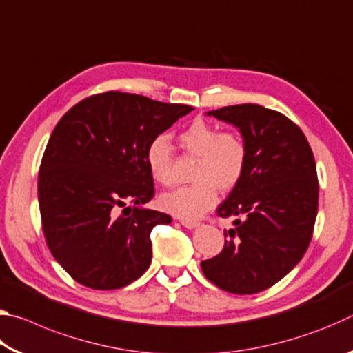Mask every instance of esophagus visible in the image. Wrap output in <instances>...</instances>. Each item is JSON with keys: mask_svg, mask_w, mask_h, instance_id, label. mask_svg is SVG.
<instances>
[{"mask_svg": "<svg viewBox=\"0 0 353 353\" xmlns=\"http://www.w3.org/2000/svg\"><path fill=\"white\" fill-rule=\"evenodd\" d=\"M181 221V224L183 225V227H187V229H196V227L199 225V223L198 221H190V219H179Z\"/></svg>", "mask_w": 353, "mask_h": 353, "instance_id": "esophagus-1", "label": "esophagus"}]
</instances>
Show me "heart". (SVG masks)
<instances>
[{"label": "heart", "instance_id": "b5f03b06", "mask_svg": "<svg viewBox=\"0 0 353 353\" xmlns=\"http://www.w3.org/2000/svg\"><path fill=\"white\" fill-rule=\"evenodd\" d=\"M181 145L199 157L193 171V185L160 196L165 212L183 219H198L214 207L218 190H234L248 165V145L240 134L221 132L207 121H194L181 134ZM146 165L155 182L170 187L174 183L172 146L168 137L159 135L146 148Z\"/></svg>", "mask_w": 353, "mask_h": 353}]
</instances>
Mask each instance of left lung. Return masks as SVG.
<instances>
[{
  "label": "left lung",
  "instance_id": "left-lung-1",
  "mask_svg": "<svg viewBox=\"0 0 353 353\" xmlns=\"http://www.w3.org/2000/svg\"><path fill=\"white\" fill-rule=\"evenodd\" d=\"M207 115L240 130L248 165L218 207L219 216H235L230 238L201 268L221 290L255 294L283 279L312 241L319 198L314 157L302 130L276 110L238 104Z\"/></svg>",
  "mask_w": 353,
  "mask_h": 353
}]
</instances>
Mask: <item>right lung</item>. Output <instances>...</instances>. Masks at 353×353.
<instances>
[{"label":"right lung","instance_id":"1","mask_svg":"<svg viewBox=\"0 0 353 353\" xmlns=\"http://www.w3.org/2000/svg\"><path fill=\"white\" fill-rule=\"evenodd\" d=\"M191 110L105 92L57 123L40 165L39 207L48 248L76 282L123 288L151 265V230L171 216L143 207L154 196L146 148ZM128 203L130 213L119 214Z\"/></svg>","mask_w":353,"mask_h":353}]
</instances>
